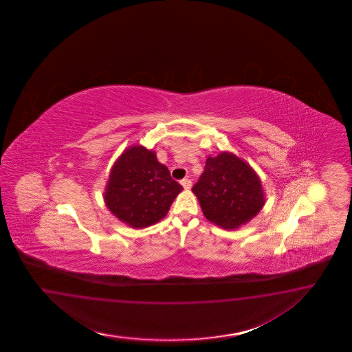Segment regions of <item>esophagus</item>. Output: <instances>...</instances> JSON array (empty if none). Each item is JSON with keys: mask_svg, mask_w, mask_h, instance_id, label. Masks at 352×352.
I'll use <instances>...</instances> for the list:
<instances>
[{"mask_svg": "<svg viewBox=\"0 0 352 352\" xmlns=\"http://www.w3.org/2000/svg\"><path fill=\"white\" fill-rule=\"evenodd\" d=\"M181 184L183 186V188L184 190H190L192 186V182L188 179V178H184V179H182Z\"/></svg>", "mask_w": 352, "mask_h": 352, "instance_id": "obj_1", "label": "esophagus"}]
</instances>
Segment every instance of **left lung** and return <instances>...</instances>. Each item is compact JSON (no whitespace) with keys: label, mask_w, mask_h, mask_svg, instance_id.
<instances>
[{"label":"left lung","mask_w":352,"mask_h":352,"mask_svg":"<svg viewBox=\"0 0 352 352\" xmlns=\"http://www.w3.org/2000/svg\"><path fill=\"white\" fill-rule=\"evenodd\" d=\"M192 192L205 218L228 231L252 221L266 201L262 182L254 169L227 151L214 157L208 156L204 173Z\"/></svg>","instance_id":"obj_1"}]
</instances>
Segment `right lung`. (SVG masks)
Segmentation results:
<instances>
[{"instance_id": "obj_1", "label": "right lung", "mask_w": 352, "mask_h": 352, "mask_svg": "<svg viewBox=\"0 0 352 352\" xmlns=\"http://www.w3.org/2000/svg\"><path fill=\"white\" fill-rule=\"evenodd\" d=\"M182 190L155 151L134 144L115 161L103 197L118 221L131 228H146L160 222Z\"/></svg>"}]
</instances>
